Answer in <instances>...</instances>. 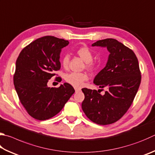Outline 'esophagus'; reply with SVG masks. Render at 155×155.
Masks as SVG:
<instances>
[{"label": "esophagus", "mask_w": 155, "mask_h": 155, "mask_svg": "<svg viewBox=\"0 0 155 155\" xmlns=\"http://www.w3.org/2000/svg\"><path fill=\"white\" fill-rule=\"evenodd\" d=\"M81 91V89H80L75 88V91H76V92H78V91Z\"/></svg>", "instance_id": "obj_1"}]
</instances>
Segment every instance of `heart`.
Masks as SVG:
<instances>
[{
	"mask_svg": "<svg viewBox=\"0 0 155 155\" xmlns=\"http://www.w3.org/2000/svg\"><path fill=\"white\" fill-rule=\"evenodd\" d=\"M77 53L86 62V68L89 70L94 69L95 64L93 61V54L92 51L88 47L83 46L77 49ZM70 58L68 55H65L61 58V64L64 68L67 69L69 65ZM89 77L86 73L83 72H71L68 74L65 77V80L67 83L72 86L79 88L83 85L86 81L88 80Z\"/></svg>",
	"mask_w": 155,
	"mask_h": 155,
	"instance_id": "1",
	"label": "heart"
}]
</instances>
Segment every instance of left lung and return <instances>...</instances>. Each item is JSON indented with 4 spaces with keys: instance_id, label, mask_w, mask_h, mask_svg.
<instances>
[{
    "instance_id": "left-lung-1",
    "label": "left lung",
    "mask_w": 155,
    "mask_h": 155,
    "mask_svg": "<svg viewBox=\"0 0 155 155\" xmlns=\"http://www.w3.org/2000/svg\"><path fill=\"white\" fill-rule=\"evenodd\" d=\"M92 46L106 47L110 52L106 66L94 80L100 88L108 89L102 95L96 90L82 89L85 95L82 109L94 123L112 124L128 110L139 89L141 72L138 60L133 51L116 39L97 41Z\"/></svg>"
}]
</instances>
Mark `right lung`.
<instances>
[{"instance_id":"add662e5","label":"right lung","mask_w":155,"mask_h":155,"mask_svg":"<svg viewBox=\"0 0 155 155\" xmlns=\"http://www.w3.org/2000/svg\"><path fill=\"white\" fill-rule=\"evenodd\" d=\"M68 41L52 36L39 38L21 50L16 60L13 83L21 104L28 113L39 120L59 113L74 93L70 84L50 88L47 83L61 68V49ZM60 82L61 78L56 77Z\"/></svg>"}]
</instances>
